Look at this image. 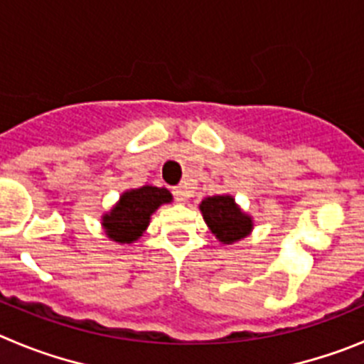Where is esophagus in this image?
I'll use <instances>...</instances> for the list:
<instances>
[{"label":"esophagus","mask_w":364,"mask_h":364,"mask_svg":"<svg viewBox=\"0 0 364 364\" xmlns=\"http://www.w3.org/2000/svg\"><path fill=\"white\" fill-rule=\"evenodd\" d=\"M173 195H175V200L180 202V204L188 202V198L191 197V193H189L188 186H178V188H175L173 189Z\"/></svg>","instance_id":"1"}]
</instances>
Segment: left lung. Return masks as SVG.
Returning <instances> with one entry per match:
<instances>
[{
    "label": "left lung",
    "instance_id": "1",
    "mask_svg": "<svg viewBox=\"0 0 364 364\" xmlns=\"http://www.w3.org/2000/svg\"><path fill=\"white\" fill-rule=\"evenodd\" d=\"M202 217L222 244H233L252 233L253 220L240 210L231 195H215L202 200Z\"/></svg>",
    "mask_w": 364,
    "mask_h": 364
}]
</instances>
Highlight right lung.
Segmentation results:
<instances>
[{
  "mask_svg": "<svg viewBox=\"0 0 364 364\" xmlns=\"http://www.w3.org/2000/svg\"><path fill=\"white\" fill-rule=\"evenodd\" d=\"M171 200V193L166 188L142 186L136 189H127L122 193L120 200L112 205V210L102 217L105 235L118 244L134 242L149 226L151 215L160 205Z\"/></svg>",
  "mask_w": 364,
  "mask_h": 364,
  "instance_id": "1",
  "label": "right lung"
}]
</instances>
